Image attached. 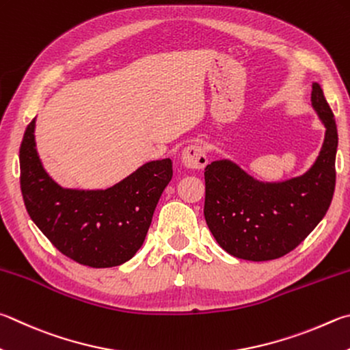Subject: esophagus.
Here are the masks:
<instances>
[{
  "mask_svg": "<svg viewBox=\"0 0 350 350\" xmlns=\"http://www.w3.org/2000/svg\"><path fill=\"white\" fill-rule=\"evenodd\" d=\"M208 162V157L205 153V148L199 144L188 145V147L183 150L182 153V163L185 165L187 168L191 170H202Z\"/></svg>",
  "mask_w": 350,
  "mask_h": 350,
  "instance_id": "34e87169",
  "label": "esophagus"
}]
</instances>
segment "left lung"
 I'll use <instances>...</instances> for the list:
<instances>
[{
  "mask_svg": "<svg viewBox=\"0 0 350 350\" xmlns=\"http://www.w3.org/2000/svg\"><path fill=\"white\" fill-rule=\"evenodd\" d=\"M310 100L326 126V136L315 163L303 176L265 183L231 161L206 165L203 214L214 239L231 256L252 262L280 258L326 215L335 189L338 131L317 82Z\"/></svg>",
  "mask_w": 350,
  "mask_h": 350,
  "instance_id": "left-lung-1",
  "label": "left lung"
}]
</instances>
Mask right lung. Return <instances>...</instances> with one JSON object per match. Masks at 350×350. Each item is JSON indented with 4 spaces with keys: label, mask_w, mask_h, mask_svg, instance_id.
Listing matches in <instances>:
<instances>
[{
    "label": "right lung",
    "mask_w": 350,
    "mask_h": 350,
    "mask_svg": "<svg viewBox=\"0 0 350 350\" xmlns=\"http://www.w3.org/2000/svg\"><path fill=\"white\" fill-rule=\"evenodd\" d=\"M20 170L30 219L56 250L92 268L119 266L135 256L173 177V162L162 159L142 165L111 188H62L47 174L38 156L35 119L24 133Z\"/></svg>",
    "instance_id": "right-lung-1"
}]
</instances>
